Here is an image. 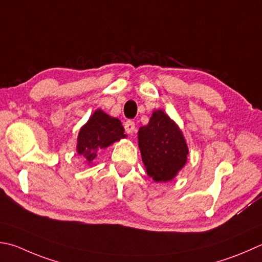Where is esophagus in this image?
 I'll return each mask as SVG.
<instances>
[{"instance_id": "esophagus-1", "label": "esophagus", "mask_w": 262, "mask_h": 262, "mask_svg": "<svg viewBox=\"0 0 262 262\" xmlns=\"http://www.w3.org/2000/svg\"><path fill=\"white\" fill-rule=\"evenodd\" d=\"M135 122L132 120H128L125 122V130L127 134H133L135 132Z\"/></svg>"}]
</instances>
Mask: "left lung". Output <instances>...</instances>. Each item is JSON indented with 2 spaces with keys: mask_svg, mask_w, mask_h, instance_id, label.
Returning a JSON list of instances; mask_svg holds the SVG:
<instances>
[{
  "mask_svg": "<svg viewBox=\"0 0 262 262\" xmlns=\"http://www.w3.org/2000/svg\"><path fill=\"white\" fill-rule=\"evenodd\" d=\"M138 146L147 175L155 182H169L187 161L188 147L179 127L162 110L138 130Z\"/></svg>",
  "mask_w": 262,
  "mask_h": 262,
  "instance_id": "obj_1",
  "label": "left lung"
}]
</instances>
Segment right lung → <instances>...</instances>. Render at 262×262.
<instances>
[{
	"instance_id": "add662e5",
	"label": "right lung",
	"mask_w": 262,
	"mask_h": 262,
	"mask_svg": "<svg viewBox=\"0 0 262 262\" xmlns=\"http://www.w3.org/2000/svg\"><path fill=\"white\" fill-rule=\"evenodd\" d=\"M125 137V129L120 120L97 109L80 128L77 140V152L84 157L87 162L92 163L97 156V151Z\"/></svg>"
}]
</instances>
